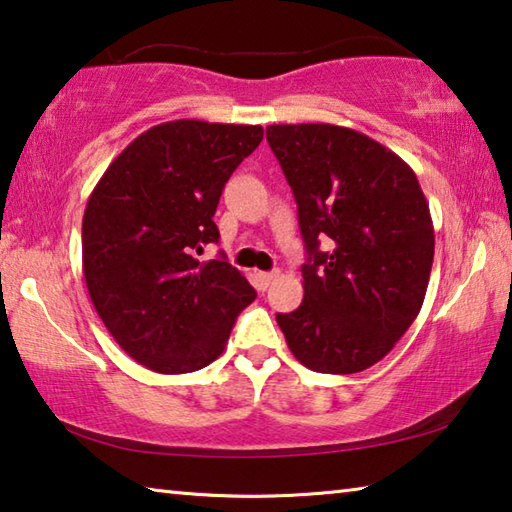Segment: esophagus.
I'll use <instances>...</instances> for the list:
<instances>
[{"instance_id":"34e87169","label":"esophagus","mask_w":512,"mask_h":512,"mask_svg":"<svg viewBox=\"0 0 512 512\" xmlns=\"http://www.w3.org/2000/svg\"><path fill=\"white\" fill-rule=\"evenodd\" d=\"M275 277H277V273H257V284H259V289L266 291L268 287H271V282L275 280Z\"/></svg>"}]
</instances>
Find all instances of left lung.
<instances>
[{"label":"left lung","mask_w":512,"mask_h":512,"mask_svg":"<svg viewBox=\"0 0 512 512\" xmlns=\"http://www.w3.org/2000/svg\"><path fill=\"white\" fill-rule=\"evenodd\" d=\"M298 203L309 259L305 300L277 314L302 366L352 375L386 357L427 293L433 223L415 171L359 131L334 124L266 128ZM329 240V254L318 251Z\"/></svg>","instance_id":"left-lung-1"}]
</instances>
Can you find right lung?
<instances>
[{
	"mask_svg": "<svg viewBox=\"0 0 512 512\" xmlns=\"http://www.w3.org/2000/svg\"><path fill=\"white\" fill-rule=\"evenodd\" d=\"M262 140V126L164 121L135 137L92 189L83 214L90 300L119 348L153 372L210 366L257 296L223 257L196 255L219 241L223 187Z\"/></svg>",
	"mask_w": 512,
	"mask_h": 512,
	"instance_id": "1",
	"label": "right lung"
}]
</instances>
